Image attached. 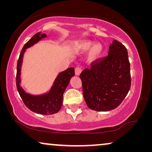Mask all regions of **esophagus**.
<instances>
[{
    "label": "esophagus",
    "mask_w": 152,
    "mask_h": 152,
    "mask_svg": "<svg viewBox=\"0 0 152 152\" xmlns=\"http://www.w3.org/2000/svg\"><path fill=\"white\" fill-rule=\"evenodd\" d=\"M82 70L80 67H76L75 68V75H80L81 72H82Z\"/></svg>",
    "instance_id": "obj_1"
}]
</instances>
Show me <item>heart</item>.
<instances>
[{
  "mask_svg": "<svg viewBox=\"0 0 152 152\" xmlns=\"http://www.w3.org/2000/svg\"><path fill=\"white\" fill-rule=\"evenodd\" d=\"M75 48L78 51H86L89 50L88 58L90 60H95L100 57L103 52L102 46L100 43H95L93 45V43L91 41H77L75 43Z\"/></svg>",
  "mask_w": 152,
  "mask_h": 152,
  "instance_id": "1",
  "label": "heart"
}]
</instances>
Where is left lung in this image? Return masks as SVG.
I'll return each instance as SVG.
<instances>
[{
  "mask_svg": "<svg viewBox=\"0 0 152 152\" xmlns=\"http://www.w3.org/2000/svg\"><path fill=\"white\" fill-rule=\"evenodd\" d=\"M91 66L80 76L87 106L98 111L117 108L125 98L132 83L127 50L113 40L108 55L95 59Z\"/></svg>",
  "mask_w": 152,
  "mask_h": 152,
  "instance_id": "left-lung-1",
  "label": "left lung"
}]
</instances>
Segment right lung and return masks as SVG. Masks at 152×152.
<instances>
[{"label":"right lung","mask_w":152,"mask_h":152,"mask_svg":"<svg viewBox=\"0 0 152 152\" xmlns=\"http://www.w3.org/2000/svg\"><path fill=\"white\" fill-rule=\"evenodd\" d=\"M45 37V34L37 33L24 45L22 50L20 52L19 57L17 62L16 67V83L18 92L21 97L25 105L29 109L37 113L43 115H51L57 113L61 107L63 103V95L66 88L69 84L70 78L75 75L74 68H69L65 71L61 72L55 81L53 86L50 91L45 95L34 96L25 93L20 86V72L21 63L23 61V56L26 48L32 46L38 42L41 38Z\"/></svg>","instance_id":"obj_1"}]
</instances>
